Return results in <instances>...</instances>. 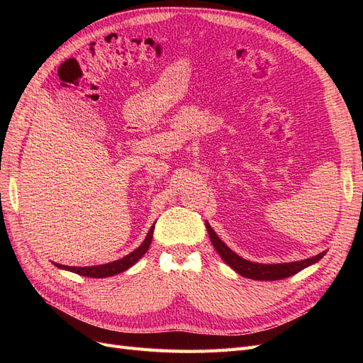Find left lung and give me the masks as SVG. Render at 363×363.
I'll return each instance as SVG.
<instances>
[{"instance_id": "left-lung-1", "label": "left lung", "mask_w": 363, "mask_h": 363, "mask_svg": "<svg viewBox=\"0 0 363 363\" xmlns=\"http://www.w3.org/2000/svg\"><path fill=\"white\" fill-rule=\"evenodd\" d=\"M206 228L208 238L212 240V245L216 250V252L221 259L227 263V265L235 269L242 277L252 279V280H281L294 276V274L300 272L301 269L313 265L318 260H321L325 255V251L320 252L313 257L298 260V262H288V263H256L240 257L233 250H230L218 235L213 232V228L206 221Z\"/></svg>"}]
</instances>
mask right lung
<instances>
[{"label":"right lung","instance_id":"1","mask_svg":"<svg viewBox=\"0 0 363 363\" xmlns=\"http://www.w3.org/2000/svg\"><path fill=\"white\" fill-rule=\"evenodd\" d=\"M152 232H155V224L151 225V228L148 230V233L144 239V242H142L136 250H133L131 252H128L127 256H124L123 259H118L113 262H108L104 263V265H94V267H67V265H60V263L52 262L54 265L60 269L65 271H71L79 274V276L83 277H92V279H103V277H112L116 276L119 272H124L128 268H131L135 265V263L144 257V255L147 252V250L151 245V240H152Z\"/></svg>","mask_w":363,"mask_h":363}]
</instances>
